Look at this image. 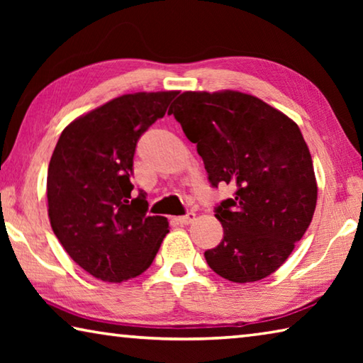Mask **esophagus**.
Returning a JSON list of instances; mask_svg holds the SVG:
<instances>
[{
	"instance_id": "34e87169",
	"label": "esophagus",
	"mask_w": 363,
	"mask_h": 363,
	"mask_svg": "<svg viewBox=\"0 0 363 363\" xmlns=\"http://www.w3.org/2000/svg\"><path fill=\"white\" fill-rule=\"evenodd\" d=\"M176 220L179 224H184V225H187V224H192L194 220H195V213H187V214H184V216H179V218H176Z\"/></svg>"
}]
</instances>
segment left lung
Listing matches in <instances>:
<instances>
[{
    "label": "left lung",
    "instance_id": "1",
    "mask_svg": "<svg viewBox=\"0 0 363 363\" xmlns=\"http://www.w3.org/2000/svg\"><path fill=\"white\" fill-rule=\"evenodd\" d=\"M171 113L196 144L211 186L235 189L214 208L224 237L205 251L208 266L235 284L266 279L288 259L315 211L314 167L298 125L238 91H187Z\"/></svg>",
    "mask_w": 363,
    "mask_h": 363
}]
</instances>
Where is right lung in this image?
I'll return each mask as SVG.
<instances>
[{"instance_id":"1","label":"right lung","mask_w":363,"mask_h":363,"mask_svg":"<svg viewBox=\"0 0 363 363\" xmlns=\"http://www.w3.org/2000/svg\"><path fill=\"white\" fill-rule=\"evenodd\" d=\"M177 91L134 93L72 121L48 168V214L60 245L79 267L120 284L150 267L168 219L149 216L133 195L139 138L167 113Z\"/></svg>"}]
</instances>
